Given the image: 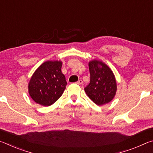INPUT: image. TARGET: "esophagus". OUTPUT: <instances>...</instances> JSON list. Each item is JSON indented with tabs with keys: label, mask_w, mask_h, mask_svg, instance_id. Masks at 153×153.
<instances>
[{
	"label": "esophagus",
	"mask_w": 153,
	"mask_h": 153,
	"mask_svg": "<svg viewBox=\"0 0 153 153\" xmlns=\"http://www.w3.org/2000/svg\"><path fill=\"white\" fill-rule=\"evenodd\" d=\"M77 84H79V85H82V84H83V81L82 79H79L78 81L77 82Z\"/></svg>",
	"instance_id": "esophagus-1"
}]
</instances>
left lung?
<instances>
[{
	"mask_svg": "<svg viewBox=\"0 0 153 153\" xmlns=\"http://www.w3.org/2000/svg\"><path fill=\"white\" fill-rule=\"evenodd\" d=\"M90 84L84 90L88 97L98 106L111 102L117 91V83L111 69L103 62L92 60L88 63Z\"/></svg>",
	"mask_w": 153,
	"mask_h": 153,
	"instance_id": "8db88e82",
	"label": "left lung"
}]
</instances>
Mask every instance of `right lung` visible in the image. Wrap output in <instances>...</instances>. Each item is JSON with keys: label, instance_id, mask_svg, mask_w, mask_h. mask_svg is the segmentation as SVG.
Instances as JSON below:
<instances>
[{"label": "right lung", "instance_id": "1", "mask_svg": "<svg viewBox=\"0 0 153 153\" xmlns=\"http://www.w3.org/2000/svg\"><path fill=\"white\" fill-rule=\"evenodd\" d=\"M61 67L60 61H48L36 69L28 84V91L33 101L50 106L61 97L67 84Z\"/></svg>", "mask_w": 153, "mask_h": 153}]
</instances>
